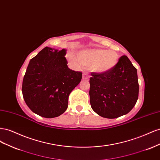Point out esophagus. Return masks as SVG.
<instances>
[{
  "label": "esophagus",
  "instance_id": "1",
  "mask_svg": "<svg viewBox=\"0 0 160 160\" xmlns=\"http://www.w3.org/2000/svg\"><path fill=\"white\" fill-rule=\"evenodd\" d=\"M89 79V75L88 72H83V80H88Z\"/></svg>",
  "mask_w": 160,
  "mask_h": 160
}]
</instances>
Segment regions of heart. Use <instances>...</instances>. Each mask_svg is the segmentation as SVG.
<instances>
[{
  "label": "heart",
  "instance_id": "1",
  "mask_svg": "<svg viewBox=\"0 0 160 160\" xmlns=\"http://www.w3.org/2000/svg\"><path fill=\"white\" fill-rule=\"evenodd\" d=\"M69 59L75 66H91L93 71L98 73H105L117 65L119 57L114 51L92 49L80 51L78 58L73 54H71Z\"/></svg>",
  "mask_w": 160,
  "mask_h": 160
}]
</instances>
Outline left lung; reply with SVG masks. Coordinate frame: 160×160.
I'll use <instances>...</instances> for the list:
<instances>
[{"label":"left lung","instance_id":"obj_1","mask_svg":"<svg viewBox=\"0 0 160 160\" xmlns=\"http://www.w3.org/2000/svg\"><path fill=\"white\" fill-rule=\"evenodd\" d=\"M91 75L90 103L97 114L114 119L133 109L138 99L139 83L137 69L127 56L121 57L109 71Z\"/></svg>","mask_w":160,"mask_h":160}]
</instances>
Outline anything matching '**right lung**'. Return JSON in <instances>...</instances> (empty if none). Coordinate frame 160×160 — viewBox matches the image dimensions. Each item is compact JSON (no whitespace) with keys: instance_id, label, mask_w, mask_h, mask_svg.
<instances>
[{"instance_id":"obj_1","label":"right lung","mask_w":160,"mask_h":160,"mask_svg":"<svg viewBox=\"0 0 160 160\" xmlns=\"http://www.w3.org/2000/svg\"><path fill=\"white\" fill-rule=\"evenodd\" d=\"M66 50L46 47L31 59L24 76V100L35 113L46 118L58 117L68 107L71 92L78 85L82 72L70 69Z\"/></svg>"}]
</instances>
